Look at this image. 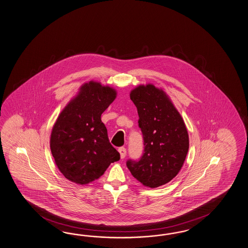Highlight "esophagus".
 <instances>
[{
    "instance_id": "1",
    "label": "esophagus",
    "mask_w": 248,
    "mask_h": 248,
    "mask_svg": "<svg viewBox=\"0 0 248 248\" xmlns=\"http://www.w3.org/2000/svg\"><path fill=\"white\" fill-rule=\"evenodd\" d=\"M118 152L120 153L121 159H124L126 155V149L124 147H120L118 149Z\"/></svg>"
}]
</instances>
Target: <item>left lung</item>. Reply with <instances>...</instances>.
<instances>
[{
	"instance_id": "1",
	"label": "left lung",
	"mask_w": 248,
	"mask_h": 248,
	"mask_svg": "<svg viewBox=\"0 0 248 248\" xmlns=\"http://www.w3.org/2000/svg\"><path fill=\"white\" fill-rule=\"evenodd\" d=\"M139 115L144 150L139 161L126 166L137 181L160 187L179 173L188 151V134L180 113L166 94L154 85L139 86L130 94Z\"/></svg>"
}]
</instances>
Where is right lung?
Listing matches in <instances>:
<instances>
[{
	"mask_svg": "<svg viewBox=\"0 0 248 248\" xmlns=\"http://www.w3.org/2000/svg\"><path fill=\"white\" fill-rule=\"evenodd\" d=\"M115 90L90 81L63 109L54 124L50 150L61 173L69 181L85 185L98 179L109 165L120 160L110 143L101 121L115 99Z\"/></svg>",
	"mask_w": 248,
	"mask_h": 248,
	"instance_id": "1",
	"label": "right lung"
}]
</instances>
